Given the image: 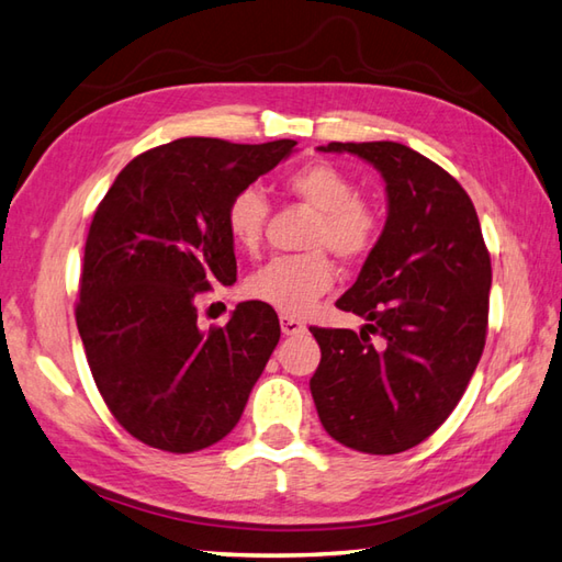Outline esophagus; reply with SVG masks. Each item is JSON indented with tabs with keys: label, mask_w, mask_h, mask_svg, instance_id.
<instances>
[{
	"label": "esophagus",
	"mask_w": 562,
	"mask_h": 562,
	"mask_svg": "<svg viewBox=\"0 0 562 562\" xmlns=\"http://www.w3.org/2000/svg\"><path fill=\"white\" fill-rule=\"evenodd\" d=\"M281 333L283 335H301L305 333V325L301 321H295L291 315H281Z\"/></svg>",
	"instance_id": "esophagus-1"
}]
</instances>
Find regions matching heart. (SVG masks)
<instances>
[{"label": "heart", "instance_id": "b5f03b06", "mask_svg": "<svg viewBox=\"0 0 562 562\" xmlns=\"http://www.w3.org/2000/svg\"><path fill=\"white\" fill-rule=\"evenodd\" d=\"M283 188L293 198L315 210L305 247L311 251L277 257L254 271L247 281V295L277 308L283 315H303L323 293L330 291L335 267L328 251L342 261H359L379 245V210L357 195V183L340 166L311 161L283 178ZM269 203L259 188H241L225 210V227L241 251L254 254L263 239Z\"/></svg>", "mask_w": 562, "mask_h": 562}]
</instances>
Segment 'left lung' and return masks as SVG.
<instances>
[{
  "instance_id": "obj_1",
  "label": "left lung",
  "mask_w": 562,
  "mask_h": 562,
  "mask_svg": "<svg viewBox=\"0 0 562 562\" xmlns=\"http://www.w3.org/2000/svg\"><path fill=\"white\" fill-rule=\"evenodd\" d=\"M321 151L372 164L386 181L389 217L337 301L367 325L311 327L321 345L311 394L327 436L359 452L396 454L448 420L477 369L490 251L470 195L430 158L396 142H330Z\"/></svg>"
}]
</instances>
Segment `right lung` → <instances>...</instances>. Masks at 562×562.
Returning a JSON list of instances; mask_svg holds the SVG:
<instances>
[{
    "mask_svg": "<svg viewBox=\"0 0 562 562\" xmlns=\"http://www.w3.org/2000/svg\"><path fill=\"white\" fill-rule=\"evenodd\" d=\"M293 146L186 136L132 158L94 210L76 323L104 404L146 446H215L279 345L271 305L239 303L200 330L195 299L237 281L227 203Z\"/></svg>",
    "mask_w": 562,
    "mask_h": 562,
    "instance_id": "obj_1",
    "label": "right lung"
}]
</instances>
